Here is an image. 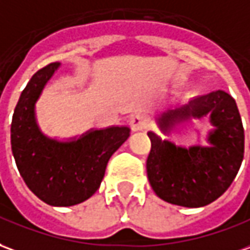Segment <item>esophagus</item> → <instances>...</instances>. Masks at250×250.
<instances>
[{
	"mask_svg": "<svg viewBox=\"0 0 250 250\" xmlns=\"http://www.w3.org/2000/svg\"><path fill=\"white\" fill-rule=\"evenodd\" d=\"M130 125L132 131H142L146 128V120L141 113H135L130 118Z\"/></svg>",
	"mask_w": 250,
	"mask_h": 250,
	"instance_id": "1",
	"label": "esophagus"
}]
</instances>
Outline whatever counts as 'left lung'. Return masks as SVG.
Segmentation results:
<instances>
[{
    "label": "left lung",
    "instance_id": "1",
    "mask_svg": "<svg viewBox=\"0 0 250 250\" xmlns=\"http://www.w3.org/2000/svg\"><path fill=\"white\" fill-rule=\"evenodd\" d=\"M204 116L213 125L207 145L184 148L167 139L176 125ZM155 122L164 135L147 132L151 150L146 162L155 195L191 208L207 206L223 195L244 158L245 135L234 99L223 90L211 92L162 112Z\"/></svg>",
    "mask_w": 250,
    "mask_h": 250
}]
</instances>
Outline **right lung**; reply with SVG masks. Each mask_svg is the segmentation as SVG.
<instances>
[{"mask_svg":"<svg viewBox=\"0 0 250 250\" xmlns=\"http://www.w3.org/2000/svg\"><path fill=\"white\" fill-rule=\"evenodd\" d=\"M61 63L36 71L21 92L10 125L17 169L27 187L44 203L69 207L83 203L100 187L111 155L130 137L125 125L89 130L59 141L40 130L35 104Z\"/></svg>","mask_w":250,"mask_h":250,"instance_id":"add662e5","label":"right lung"}]
</instances>
